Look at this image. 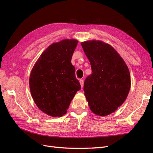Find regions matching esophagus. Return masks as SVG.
Here are the masks:
<instances>
[{
  "mask_svg": "<svg viewBox=\"0 0 153 153\" xmlns=\"http://www.w3.org/2000/svg\"><path fill=\"white\" fill-rule=\"evenodd\" d=\"M80 84L81 87H83V86H84V80L80 79Z\"/></svg>",
  "mask_w": 153,
  "mask_h": 153,
  "instance_id": "esophagus-1",
  "label": "esophagus"
}]
</instances>
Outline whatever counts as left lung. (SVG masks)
Wrapping results in <instances>:
<instances>
[{
  "mask_svg": "<svg viewBox=\"0 0 153 153\" xmlns=\"http://www.w3.org/2000/svg\"><path fill=\"white\" fill-rule=\"evenodd\" d=\"M92 73L84 90L89 106L99 116L114 112L126 100L131 86L129 69L112 46L99 40L82 42Z\"/></svg>",
  "mask_w": 153,
  "mask_h": 153,
  "instance_id": "left-lung-1",
  "label": "left lung"
}]
</instances>
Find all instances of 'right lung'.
I'll return each instance as SVG.
<instances>
[{
    "mask_svg": "<svg viewBox=\"0 0 153 153\" xmlns=\"http://www.w3.org/2000/svg\"><path fill=\"white\" fill-rule=\"evenodd\" d=\"M78 41L63 39L50 45L32 68L29 87L32 98L40 110L52 117H61L80 84L71 62Z\"/></svg>",
    "mask_w": 153,
    "mask_h": 153,
    "instance_id": "1",
    "label": "right lung"
}]
</instances>
